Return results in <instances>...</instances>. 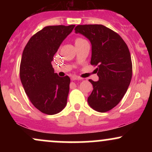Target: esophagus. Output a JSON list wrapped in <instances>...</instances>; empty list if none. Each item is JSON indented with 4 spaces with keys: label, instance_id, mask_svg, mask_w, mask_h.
<instances>
[{
    "label": "esophagus",
    "instance_id": "1",
    "mask_svg": "<svg viewBox=\"0 0 152 152\" xmlns=\"http://www.w3.org/2000/svg\"><path fill=\"white\" fill-rule=\"evenodd\" d=\"M71 79L72 80H80L81 79V78H80L79 76H71Z\"/></svg>",
    "mask_w": 152,
    "mask_h": 152
}]
</instances>
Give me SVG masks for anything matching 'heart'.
I'll use <instances>...</instances> for the list:
<instances>
[{"label": "heart", "instance_id": "1", "mask_svg": "<svg viewBox=\"0 0 152 152\" xmlns=\"http://www.w3.org/2000/svg\"><path fill=\"white\" fill-rule=\"evenodd\" d=\"M86 40L84 39V38H77L76 40H75V44H76V43H81L83 42V41H85Z\"/></svg>", "mask_w": 152, "mask_h": 152}]
</instances>
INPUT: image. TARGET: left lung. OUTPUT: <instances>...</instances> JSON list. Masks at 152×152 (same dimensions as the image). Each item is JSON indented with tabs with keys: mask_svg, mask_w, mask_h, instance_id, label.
I'll return each mask as SVG.
<instances>
[{
	"mask_svg": "<svg viewBox=\"0 0 152 152\" xmlns=\"http://www.w3.org/2000/svg\"><path fill=\"white\" fill-rule=\"evenodd\" d=\"M74 30L90 41L91 64L97 66L99 79L88 80L94 89L88 103L95 111L106 112L120 102L130 84L132 63L129 50L117 33L103 25H78Z\"/></svg>",
	"mask_w": 152,
	"mask_h": 152,
	"instance_id": "8db88e82",
	"label": "left lung"
}]
</instances>
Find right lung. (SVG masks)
Segmentation results:
<instances>
[{
	"label": "right lung",
	"mask_w": 152,
	"mask_h": 152,
	"mask_svg": "<svg viewBox=\"0 0 152 152\" xmlns=\"http://www.w3.org/2000/svg\"><path fill=\"white\" fill-rule=\"evenodd\" d=\"M75 25L49 26L34 34L23 51L20 81L31 102L43 114H58L65 108L70 78L54 73V54Z\"/></svg>",
	"instance_id": "1"
}]
</instances>
